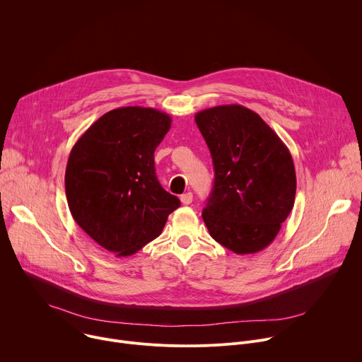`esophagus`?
Instances as JSON below:
<instances>
[{"mask_svg": "<svg viewBox=\"0 0 362 362\" xmlns=\"http://www.w3.org/2000/svg\"><path fill=\"white\" fill-rule=\"evenodd\" d=\"M192 200H193V194H192L190 192L183 193V194L180 196V202H182L183 204H190V203H192Z\"/></svg>", "mask_w": 362, "mask_h": 362, "instance_id": "esophagus-1", "label": "esophagus"}]
</instances>
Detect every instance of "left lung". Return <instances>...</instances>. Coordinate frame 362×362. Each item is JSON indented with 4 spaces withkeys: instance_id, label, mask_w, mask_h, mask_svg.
<instances>
[{
    "instance_id": "obj_1",
    "label": "left lung",
    "mask_w": 362,
    "mask_h": 362,
    "mask_svg": "<svg viewBox=\"0 0 362 362\" xmlns=\"http://www.w3.org/2000/svg\"><path fill=\"white\" fill-rule=\"evenodd\" d=\"M215 169L202 218L211 236L238 255L269 246L289 216L296 193L291 151L259 115L240 106L196 113Z\"/></svg>"
}]
</instances>
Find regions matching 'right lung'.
Instances as JSON below:
<instances>
[{
  "label": "right lung",
  "mask_w": 362,
  "mask_h": 362,
  "mask_svg": "<svg viewBox=\"0 0 362 362\" xmlns=\"http://www.w3.org/2000/svg\"><path fill=\"white\" fill-rule=\"evenodd\" d=\"M172 117L129 106L103 115L73 146L66 196L77 225L101 247L130 256L156 239L180 200L154 170V150Z\"/></svg>",
  "instance_id": "add662e5"
}]
</instances>
